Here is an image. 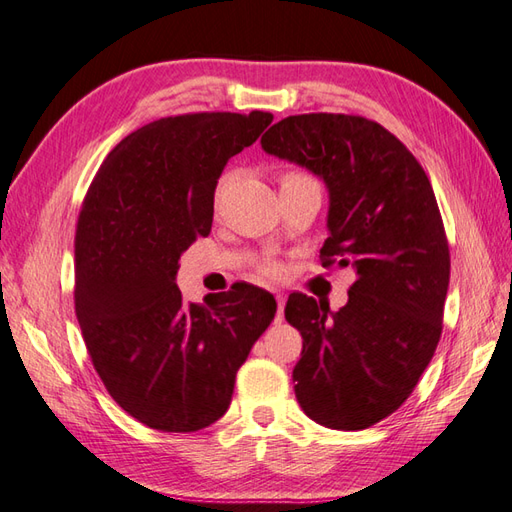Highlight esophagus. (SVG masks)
Returning a JSON list of instances; mask_svg holds the SVG:
<instances>
[{"instance_id":"34e87169","label":"esophagus","mask_w":512,"mask_h":512,"mask_svg":"<svg viewBox=\"0 0 512 512\" xmlns=\"http://www.w3.org/2000/svg\"><path fill=\"white\" fill-rule=\"evenodd\" d=\"M276 300H278V313H276V322H282V320H285V298H282V295L278 293V295H276Z\"/></svg>"}]
</instances>
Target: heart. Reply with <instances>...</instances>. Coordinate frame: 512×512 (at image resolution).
Returning <instances> with one entry per match:
<instances>
[{
	"instance_id": "1",
	"label": "heart",
	"mask_w": 512,
	"mask_h": 512,
	"mask_svg": "<svg viewBox=\"0 0 512 512\" xmlns=\"http://www.w3.org/2000/svg\"><path fill=\"white\" fill-rule=\"evenodd\" d=\"M311 177L309 175H304V173H295V170H291V173H285L282 175V184H293V181H309ZM227 181H230V175H225L221 181H219V188H217V199L223 195V190H225V186H227ZM265 276H276L278 274V267L276 265H265L263 269Z\"/></svg>"
}]
</instances>
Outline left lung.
<instances>
[{
	"mask_svg": "<svg viewBox=\"0 0 512 512\" xmlns=\"http://www.w3.org/2000/svg\"><path fill=\"white\" fill-rule=\"evenodd\" d=\"M260 144L324 179L322 267L357 274L335 313L289 295L285 317L302 335L295 399L324 427L366 429L414 392L442 333L451 260L434 188L396 135L361 116H289Z\"/></svg>",
	"mask_w": 512,
	"mask_h": 512,
	"instance_id": "obj_1",
	"label": "left lung"
}]
</instances>
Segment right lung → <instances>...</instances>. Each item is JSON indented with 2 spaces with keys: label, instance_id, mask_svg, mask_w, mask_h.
<instances>
[{
  "label": "right lung",
  "instance_id": "right-lung-1",
  "mask_svg": "<svg viewBox=\"0 0 512 512\" xmlns=\"http://www.w3.org/2000/svg\"><path fill=\"white\" fill-rule=\"evenodd\" d=\"M267 111L160 118L127 135L89 186L74 238V304L89 357L124 412L160 431H199L230 407L234 379L276 315L252 285L184 302L179 256L208 236L214 188Z\"/></svg>",
  "mask_w": 512,
  "mask_h": 512
}]
</instances>
